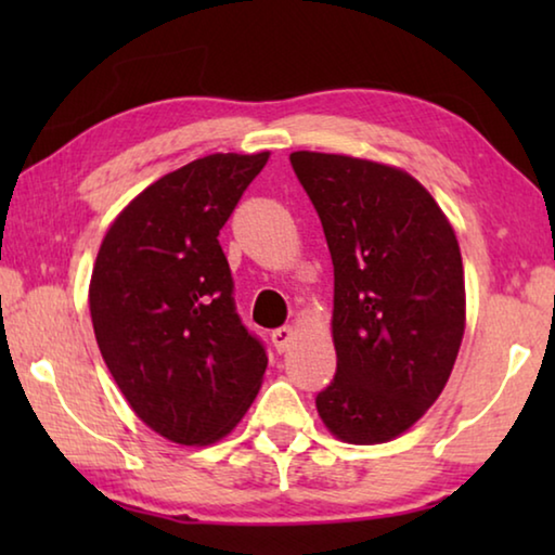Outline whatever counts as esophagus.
Returning a JSON list of instances; mask_svg holds the SVG:
<instances>
[{
    "label": "esophagus",
    "instance_id": "1",
    "mask_svg": "<svg viewBox=\"0 0 555 555\" xmlns=\"http://www.w3.org/2000/svg\"><path fill=\"white\" fill-rule=\"evenodd\" d=\"M296 337V331L291 325H284V327H276V331H271V343H274V347L279 352H286L291 343H294Z\"/></svg>",
    "mask_w": 555,
    "mask_h": 555
}]
</instances>
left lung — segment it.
<instances>
[{"mask_svg": "<svg viewBox=\"0 0 555 555\" xmlns=\"http://www.w3.org/2000/svg\"><path fill=\"white\" fill-rule=\"evenodd\" d=\"M333 259L337 370L315 406L357 446L397 438L453 372L465 331L455 232L416 178L352 156L294 152Z\"/></svg>", "mask_w": 555, "mask_h": 555, "instance_id": "8db88e82", "label": "left lung"}]
</instances>
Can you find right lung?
<instances>
[{
  "instance_id": "add662e5",
  "label": "right lung",
  "mask_w": 555,
  "mask_h": 555,
  "mask_svg": "<svg viewBox=\"0 0 555 555\" xmlns=\"http://www.w3.org/2000/svg\"><path fill=\"white\" fill-rule=\"evenodd\" d=\"M267 158L212 154L158 178L112 222L92 269L102 360L137 416L173 443L230 434L264 377L267 347L237 313L218 234Z\"/></svg>"
}]
</instances>
